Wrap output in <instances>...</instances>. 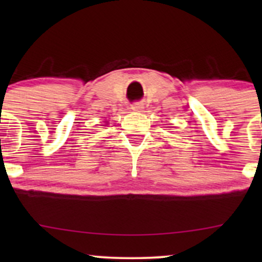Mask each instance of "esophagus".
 Returning a JSON list of instances; mask_svg holds the SVG:
<instances>
[{
    "label": "esophagus",
    "instance_id": "obj_1",
    "mask_svg": "<svg viewBox=\"0 0 262 262\" xmlns=\"http://www.w3.org/2000/svg\"><path fill=\"white\" fill-rule=\"evenodd\" d=\"M143 108H144V106H143V103H141V102H135V103L132 104V110L135 111V112H140Z\"/></svg>",
    "mask_w": 262,
    "mask_h": 262
}]
</instances>
